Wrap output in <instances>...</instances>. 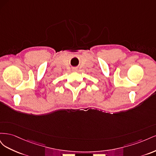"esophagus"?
Listing matches in <instances>:
<instances>
[{
	"label": "esophagus",
	"mask_w": 156,
	"mask_h": 156,
	"mask_svg": "<svg viewBox=\"0 0 156 156\" xmlns=\"http://www.w3.org/2000/svg\"><path fill=\"white\" fill-rule=\"evenodd\" d=\"M77 68H73V71H77Z\"/></svg>",
	"instance_id": "esophagus-1"
}]
</instances>
